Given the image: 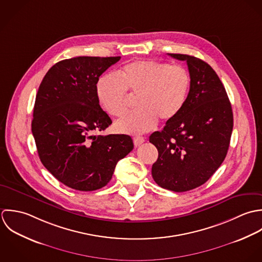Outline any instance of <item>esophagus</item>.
<instances>
[{"label": "esophagus", "mask_w": 262, "mask_h": 262, "mask_svg": "<svg viewBox=\"0 0 262 262\" xmlns=\"http://www.w3.org/2000/svg\"><path fill=\"white\" fill-rule=\"evenodd\" d=\"M144 142H145V139L143 137H135L134 138V144H135L136 147L141 146Z\"/></svg>", "instance_id": "esophagus-1"}]
</instances>
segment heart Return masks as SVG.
<instances>
[{"instance_id":"b5f03b06","label":"heart","mask_w":262,"mask_h":262,"mask_svg":"<svg viewBox=\"0 0 262 262\" xmlns=\"http://www.w3.org/2000/svg\"><path fill=\"white\" fill-rule=\"evenodd\" d=\"M190 88V76L181 66L156 60L125 64L116 76L101 77L96 85L97 98L111 116L122 115L127 106V91L138 96L139 109L116 120L118 133L139 135L154 128L158 119L174 120L182 111Z\"/></svg>"}]
</instances>
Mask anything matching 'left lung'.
Returning a JSON list of instances; mask_svg holds the SVG:
<instances>
[{
	"mask_svg": "<svg viewBox=\"0 0 262 262\" xmlns=\"http://www.w3.org/2000/svg\"><path fill=\"white\" fill-rule=\"evenodd\" d=\"M168 54L186 60L190 88L181 113L150 136L159 153L152 176L159 186L183 192L207 182L225 160L233 112L226 89L209 63L187 54Z\"/></svg>",
	"mask_w": 262,
	"mask_h": 262,
	"instance_id": "8db88e82",
	"label": "left lung"
}]
</instances>
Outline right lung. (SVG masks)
<instances>
[{"instance_id":"1","label":"right lung","mask_w":262,"mask_h":262,"mask_svg":"<svg viewBox=\"0 0 262 262\" xmlns=\"http://www.w3.org/2000/svg\"><path fill=\"white\" fill-rule=\"evenodd\" d=\"M119 59L77 56L60 60L38 88L31 123L38 156L58 181L73 189L102 188L117 162L134 149L127 135H92L112 123L99 105L96 85Z\"/></svg>"}]
</instances>
